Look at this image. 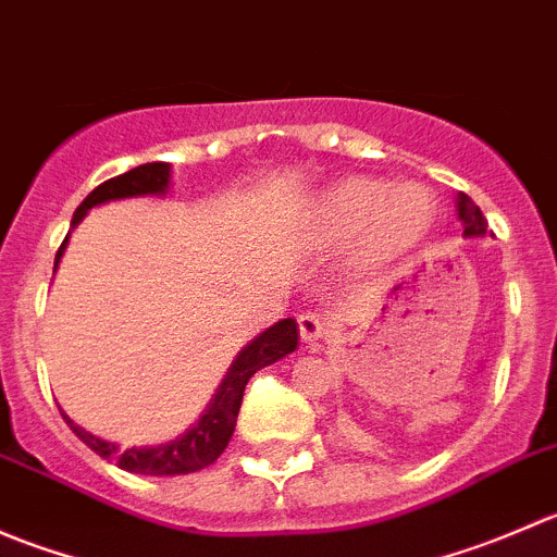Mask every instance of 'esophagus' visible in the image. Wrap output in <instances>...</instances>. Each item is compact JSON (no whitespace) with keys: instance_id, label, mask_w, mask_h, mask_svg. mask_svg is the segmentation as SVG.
<instances>
[{"instance_id":"esophagus-1","label":"esophagus","mask_w":557,"mask_h":557,"mask_svg":"<svg viewBox=\"0 0 557 557\" xmlns=\"http://www.w3.org/2000/svg\"><path fill=\"white\" fill-rule=\"evenodd\" d=\"M329 334V318L320 312H305L299 314V336L305 342H318Z\"/></svg>"}]
</instances>
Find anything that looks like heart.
Wrapping results in <instances>:
<instances>
[{
  "mask_svg": "<svg viewBox=\"0 0 557 557\" xmlns=\"http://www.w3.org/2000/svg\"><path fill=\"white\" fill-rule=\"evenodd\" d=\"M434 199L423 185H391L380 177L339 180L314 199L310 243L318 250H345L363 269L383 267L429 234Z\"/></svg>",
  "mask_w": 557,
  "mask_h": 557,
  "instance_id": "obj_1",
  "label": "heart"
}]
</instances>
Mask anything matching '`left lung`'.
Returning a JSON list of instances; mask_svg holds the SVG:
<instances>
[{"instance_id":"obj_1","label":"left lung","mask_w":557,"mask_h":557,"mask_svg":"<svg viewBox=\"0 0 557 557\" xmlns=\"http://www.w3.org/2000/svg\"><path fill=\"white\" fill-rule=\"evenodd\" d=\"M458 218L463 226V237H482L487 232L485 215L466 194H458Z\"/></svg>"}]
</instances>
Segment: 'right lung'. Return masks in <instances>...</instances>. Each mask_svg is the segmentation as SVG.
<instances>
[{"mask_svg":"<svg viewBox=\"0 0 557 557\" xmlns=\"http://www.w3.org/2000/svg\"><path fill=\"white\" fill-rule=\"evenodd\" d=\"M170 188V164L164 161H153V164L134 166V170L117 174V177L104 180L102 185L91 190V194L83 199V205L75 210L72 218V226L83 221L91 207L104 205L112 199H128V196H148V194H164ZM66 237L61 243L59 252H55L53 269L59 267V258L64 252ZM296 342H299V331H296V320L285 318L280 323H274L272 329L263 331L261 336L250 342L243 352L237 356L234 367L228 369L226 380H223L221 391L212 398L210 409L201 414L199 423L194 429L185 431L177 440L166 442L159 447H128V450H117L112 442L99 440V436L88 434L81 425L72 423L64 414V420L70 423V429L75 431V436L81 442H86L94 453L102 455V458H112L123 471H132V474H148V476H172V474H190V471H199L205 466L215 463L221 458V453L226 450L228 440L234 434V425H237L239 407H243L245 385L258 369L269 367V363L280 361L283 356L296 350Z\"/></svg>","mask_w":557,"mask_h":557,"instance_id":"right-lung-1","label":"right lung"}]
</instances>
